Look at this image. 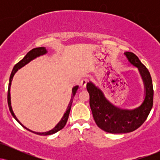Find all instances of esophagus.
<instances>
[{
	"label": "esophagus",
	"instance_id": "obj_1",
	"mask_svg": "<svg viewBox=\"0 0 160 160\" xmlns=\"http://www.w3.org/2000/svg\"><path fill=\"white\" fill-rule=\"evenodd\" d=\"M87 82H88V80L86 78H83L82 80L80 81V85L81 86V88H85L86 86V84H87Z\"/></svg>",
	"mask_w": 160,
	"mask_h": 160
}]
</instances>
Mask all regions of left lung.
<instances>
[{"instance_id": "obj_1", "label": "left lung", "mask_w": 160, "mask_h": 160, "mask_svg": "<svg viewBox=\"0 0 160 160\" xmlns=\"http://www.w3.org/2000/svg\"><path fill=\"white\" fill-rule=\"evenodd\" d=\"M124 55L129 63L138 69L144 82V99L139 107L132 110L116 107L92 82L86 84L89 105L95 123L101 129L112 134L131 132L140 127L148 118L153 103V82L149 71L133 52H125Z\"/></svg>"}]
</instances>
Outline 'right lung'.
I'll return each mask as SVG.
<instances>
[{
    "mask_svg": "<svg viewBox=\"0 0 160 160\" xmlns=\"http://www.w3.org/2000/svg\"><path fill=\"white\" fill-rule=\"evenodd\" d=\"M47 52V50L46 49L45 47H37V48H34V49H32V50L29 51L27 53L26 56H25L21 60V61L18 62L16 65L14 66L13 69H12V73H11L10 74V82H9V86H8V92H7V102H8V106H9V109H10V111L11 113V114L12 115V117H14V118L16 119V120L22 126H23L24 128H25V129L28 130V131L32 132L33 133H35L37 135H52V134L57 132H58L59 130H61L62 128H63L65 127V126L66 125V122H67L68 121V116H69V113H70V111H71V105H72V102H73V99H74V95H76V92L77 91H78V86H75L74 87H73L72 89V95H71V100H70V102L68 104V106L67 108V110H66L65 113H64L63 117H62V118L61 119V120L58 122V123L56 125V126H55L54 128H52V129L49 130L48 132H33L32 130L28 129V128H27L25 126H24L21 123V122H19V120H18L17 118H16V115L14 114L13 111H12V106H11V100H10V86H11V82H12V78H13V76L14 74H16V71H18V70L21 68H22L23 66H25V65H27L28 63H29L31 61H32L33 59H34V58H36L37 57H39L40 56H43V55H45L46 53Z\"/></svg>",
    "mask_w": 160,
    "mask_h": 160,
    "instance_id": "1",
    "label": "right lung"
}]
</instances>
